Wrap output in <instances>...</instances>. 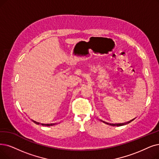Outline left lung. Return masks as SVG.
<instances>
[{
    "label": "left lung",
    "mask_w": 159,
    "mask_h": 159,
    "mask_svg": "<svg viewBox=\"0 0 159 159\" xmlns=\"http://www.w3.org/2000/svg\"><path fill=\"white\" fill-rule=\"evenodd\" d=\"M117 126H118V125H119V124H117Z\"/></svg>",
    "instance_id": "left-lung-1"
}]
</instances>
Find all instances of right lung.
<instances>
[{"mask_svg": "<svg viewBox=\"0 0 159 159\" xmlns=\"http://www.w3.org/2000/svg\"><path fill=\"white\" fill-rule=\"evenodd\" d=\"M36 123H37V124H39V123H37V122H36V121H34ZM42 125H46V126H48V125H48V124H42Z\"/></svg>", "mask_w": 159, "mask_h": 159, "instance_id": "1", "label": "right lung"}]
</instances>
